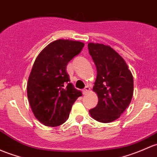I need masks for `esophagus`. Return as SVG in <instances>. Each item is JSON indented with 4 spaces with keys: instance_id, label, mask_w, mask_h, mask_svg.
I'll list each match as a JSON object with an SVG mask.
<instances>
[{
    "instance_id": "obj_1",
    "label": "esophagus",
    "mask_w": 157,
    "mask_h": 157,
    "mask_svg": "<svg viewBox=\"0 0 157 157\" xmlns=\"http://www.w3.org/2000/svg\"><path fill=\"white\" fill-rule=\"evenodd\" d=\"M90 88L88 86H86L85 89H84V90H83V95H86L88 92H90Z\"/></svg>"
}]
</instances>
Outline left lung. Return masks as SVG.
Here are the masks:
<instances>
[{
    "instance_id": "left-lung-1",
    "label": "left lung",
    "mask_w": 157,
    "mask_h": 157,
    "mask_svg": "<svg viewBox=\"0 0 157 157\" xmlns=\"http://www.w3.org/2000/svg\"><path fill=\"white\" fill-rule=\"evenodd\" d=\"M89 52L96 66L93 91L98 102L90 110L93 119L110 123L120 117L129 105L133 95V77L126 62L110 47L90 43Z\"/></svg>"
}]
</instances>
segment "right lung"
Segmentation results:
<instances>
[{
	"label": "right lung",
	"instance_id": "add662e5",
	"mask_svg": "<svg viewBox=\"0 0 157 157\" xmlns=\"http://www.w3.org/2000/svg\"><path fill=\"white\" fill-rule=\"evenodd\" d=\"M84 44L57 40L37 56L27 84L29 104L35 117L47 126H59L68 119L72 105L82 93L74 87L66 72L67 63Z\"/></svg>",
	"mask_w": 157,
	"mask_h": 157
}]
</instances>
